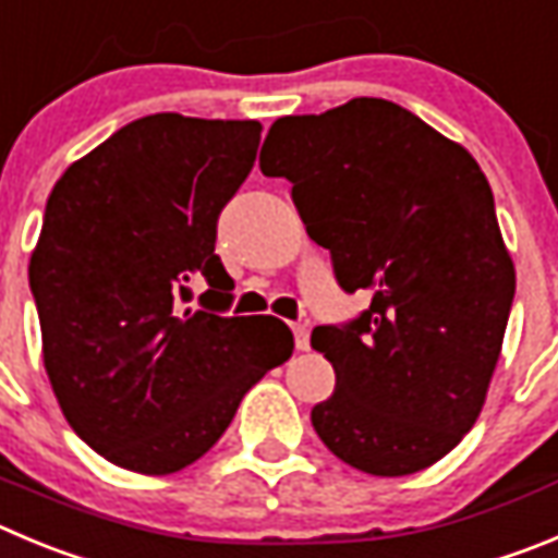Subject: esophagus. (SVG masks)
Returning <instances> with one entry per match:
<instances>
[{"label":"esophagus","mask_w":558,"mask_h":558,"mask_svg":"<svg viewBox=\"0 0 558 558\" xmlns=\"http://www.w3.org/2000/svg\"><path fill=\"white\" fill-rule=\"evenodd\" d=\"M291 332H294V343H296V350L300 352H308L311 350V330L308 325H291Z\"/></svg>","instance_id":"34e87169"}]
</instances>
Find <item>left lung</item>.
Here are the masks:
<instances>
[{"label": "left lung", "mask_w": 558, "mask_h": 558, "mask_svg": "<svg viewBox=\"0 0 558 558\" xmlns=\"http://www.w3.org/2000/svg\"><path fill=\"white\" fill-rule=\"evenodd\" d=\"M258 165L291 181L338 283L372 291L352 325L311 336L336 368L311 410L316 435L372 476L435 465L482 413L514 296L482 168L385 98L278 118Z\"/></svg>", "instance_id": "1"}]
</instances>
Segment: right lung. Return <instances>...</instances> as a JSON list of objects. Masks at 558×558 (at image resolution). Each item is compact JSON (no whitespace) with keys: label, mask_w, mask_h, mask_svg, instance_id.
Segmentation results:
<instances>
[{"label":"right lung","mask_w":558,"mask_h":558,"mask_svg":"<svg viewBox=\"0 0 558 558\" xmlns=\"http://www.w3.org/2000/svg\"><path fill=\"white\" fill-rule=\"evenodd\" d=\"M258 121L159 112L62 173L29 258L44 366L71 429L126 471L168 476L220 440L294 352L275 316H220L217 217L253 170ZM206 279L203 310L189 283Z\"/></svg>","instance_id":"right-lung-1"}]
</instances>
